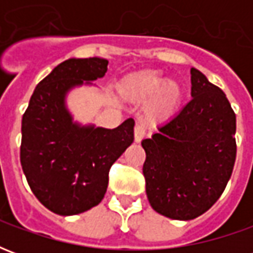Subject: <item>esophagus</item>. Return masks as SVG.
Returning <instances> with one entry per match:
<instances>
[{"label": "esophagus", "instance_id": "34e87169", "mask_svg": "<svg viewBox=\"0 0 253 253\" xmlns=\"http://www.w3.org/2000/svg\"><path fill=\"white\" fill-rule=\"evenodd\" d=\"M145 135H146V130H145V127L142 125H137L134 127V139H135V142H139Z\"/></svg>", "mask_w": 253, "mask_h": 253}]
</instances>
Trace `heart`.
Returning a JSON list of instances; mask_svg holds the SVG:
<instances>
[{
	"instance_id": "b5f03b06",
	"label": "heart",
	"mask_w": 253,
	"mask_h": 253,
	"mask_svg": "<svg viewBox=\"0 0 253 253\" xmlns=\"http://www.w3.org/2000/svg\"><path fill=\"white\" fill-rule=\"evenodd\" d=\"M121 93L130 101L145 104L152 121H165L173 115L181 101V88L175 81H165L159 70H141L122 80Z\"/></svg>"
}]
</instances>
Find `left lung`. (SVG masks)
<instances>
[{
	"label": "left lung",
	"instance_id": "8db88e82",
	"mask_svg": "<svg viewBox=\"0 0 253 253\" xmlns=\"http://www.w3.org/2000/svg\"><path fill=\"white\" fill-rule=\"evenodd\" d=\"M191 96L183 110L143 139L146 195L172 219L199 217L222 195L236 161V114L226 94L191 69Z\"/></svg>",
	"mask_w": 253,
	"mask_h": 253
}]
</instances>
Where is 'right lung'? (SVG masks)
I'll return each instance as SVG.
<instances>
[{
	"label": "right lung",
	"instance_id": "add662e5",
	"mask_svg": "<svg viewBox=\"0 0 253 253\" xmlns=\"http://www.w3.org/2000/svg\"><path fill=\"white\" fill-rule=\"evenodd\" d=\"M108 61L72 58L43 78L21 121L20 161L42 205L59 215L97 206L108 187L110 168L134 141L131 118L116 128L80 126L65 97L84 81L104 77Z\"/></svg>",
	"mask_w": 253,
	"mask_h": 253
}]
</instances>
